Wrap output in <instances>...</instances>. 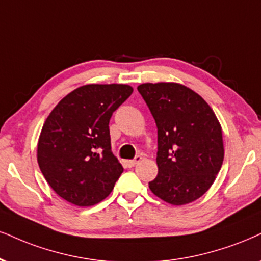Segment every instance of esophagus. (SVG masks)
<instances>
[{"label":"esophagus","instance_id":"obj_1","mask_svg":"<svg viewBox=\"0 0 261 261\" xmlns=\"http://www.w3.org/2000/svg\"><path fill=\"white\" fill-rule=\"evenodd\" d=\"M140 161H141V156H136V159H134V160L127 161V165H128V167H134L137 165V163H139Z\"/></svg>","mask_w":261,"mask_h":261}]
</instances>
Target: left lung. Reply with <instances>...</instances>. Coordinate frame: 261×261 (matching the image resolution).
<instances>
[{
  "label": "left lung",
  "instance_id": "obj_1",
  "mask_svg": "<svg viewBox=\"0 0 261 261\" xmlns=\"http://www.w3.org/2000/svg\"><path fill=\"white\" fill-rule=\"evenodd\" d=\"M157 125L159 174L151 191L170 204L190 203L207 192L224 161L221 127L197 93L178 83L138 87Z\"/></svg>",
  "mask_w": 261,
  "mask_h": 261
}]
</instances>
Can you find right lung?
I'll return each mask as SVG.
<instances>
[{"instance_id": "right-lung-1", "label": "right lung", "mask_w": 261, "mask_h": 261, "mask_svg": "<svg viewBox=\"0 0 261 261\" xmlns=\"http://www.w3.org/2000/svg\"><path fill=\"white\" fill-rule=\"evenodd\" d=\"M132 93L128 85L82 86L47 117L38 139L37 162L50 188L70 203H99L123 172L111 151L109 122Z\"/></svg>"}]
</instances>
